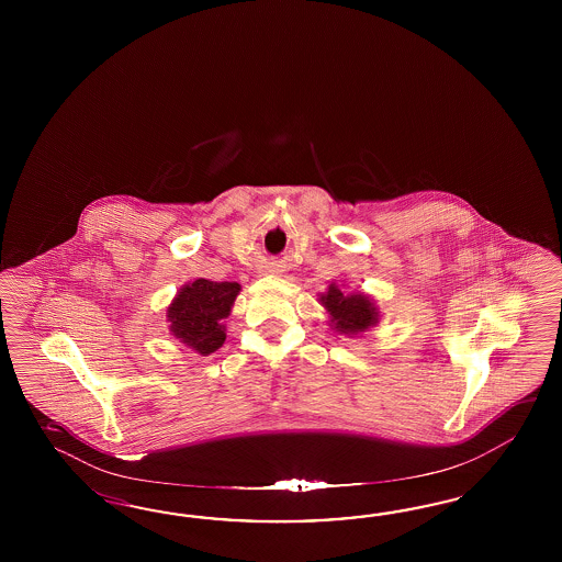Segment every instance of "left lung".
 <instances>
[{"label":"left lung","instance_id":"left-lung-1","mask_svg":"<svg viewBox=\"0 0 562 562\" xmlns=\"http://www.w3.org/2000/svg\"><path fill=\"white\" fill-rule=\"evenodd\" d=\"M322 305L329 311L331 324L340 334H357L376 324V308L364 294H344L331 284L322 294Z\"/></svg>","mask_w":562,"mask_h":562}]
</instances>
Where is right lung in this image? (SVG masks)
<instances>
[{
  "label": "right lung",
  "mask_w": 562,
  "mask_h": 562,
  "mask_svg": "<svg viewBox=\"0 0 562 562\" xmlns=\"http://www.w3.org/2000/svg\"><path fill=\"white\" fill-rule=\"evenodd\" d=\"M238 290L237 282H212L205 278L183 286L169 306L172 336L204 357L218 350L226 340L222 319L228 317Z\"/></svg>",
  "instance_id": "obj_1"
}]
</instances>
